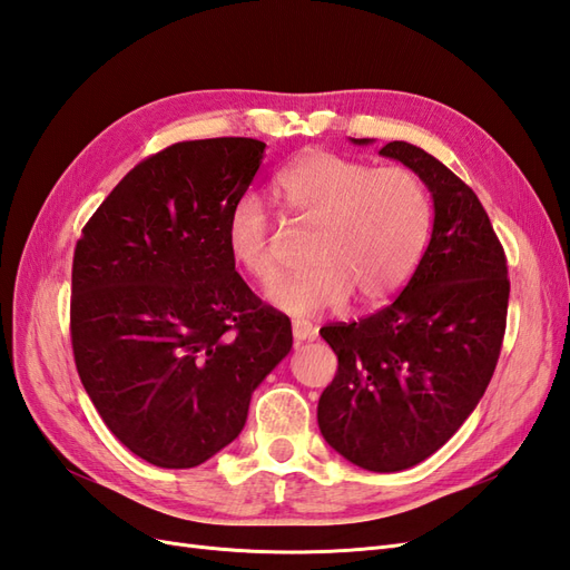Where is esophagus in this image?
Here are the masks:
<instances>
[{"label":"esophagus","instance_id":"34e87169","mask_svg":"<svg viewBox=\"0 0 570 570\" xmlns=\"http://www.w3.org/2000/svg\"><path fill=\"white\" fill-rule=\"evenodd\" d=\"M291 332H294V342L296 344L315 337V327L308 323V320H294V325H291Z\"/></svg>","mask_w":570,"mask_h":570}]
</instances>
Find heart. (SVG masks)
<instances>
[{
    "mask_svg": "<svg viewBox=\"0 0 570 570\" xmlns=\"http://www.w3.org/2000/svg\"><path fill=\"white\" fill-rule=\"evenodd\" d=\"M276 197L296 224L315 228L308 265L269 291V303L288 315L337 311L356 296L375 305L410 279L431 226L426 187L410 168H371L330 151L301 156L276 178ZM226 240L233 259L262 284L279 279L272 222L253 195L228 212Z\"/></svg>",
    "mask_w": 570,
    "mask_h": 570,
    "instance_id": "1",
    "label": "heart"
}]
</instances>
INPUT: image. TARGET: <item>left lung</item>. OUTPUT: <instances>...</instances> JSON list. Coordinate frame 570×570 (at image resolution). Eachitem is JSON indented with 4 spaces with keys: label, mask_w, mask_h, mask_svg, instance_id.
Segmentation results:
<instances>
[{
    "label": "left lung",
    "mask_w": 570,
    "mask_h": 570,
    "mask_svg": "<svg viewBox=\"0 0 570 570\" xmlns=\"http://www.w3.org/2000/svg\"><path fill=\"white\" fill-rule=\"evenodd\" d=\"M381 156L429 187L431 240L383 311L320 330L340 368L320 395L317 424L348 462L400 472L445 445L484 397L505 334L510 282L472 187L414 144L390 141Z\"/></svg>",
    "instance_id": "8db88e82"
}]
</instances>
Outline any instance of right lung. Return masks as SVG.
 Masks as SVG:
<instances>
[{"mask_svg":"<svg viewBox=\"0 0 570 570\" xmlns=\"http://www.w3.org/2000/svg\"><path fill=\"white\" fill-rule=\"evenodd\" d=\"M265 146L218 137L144 158L77 240L79 377L115 438L166 470L236 441L255 387L294 344L288 317L240 279L226 240Z\"/></svg>","mask_w":570,"mask_h":570,"instance_id":"right-lung-1","label":"right lung"}]
</instances>
